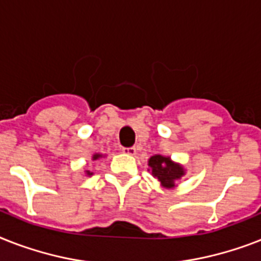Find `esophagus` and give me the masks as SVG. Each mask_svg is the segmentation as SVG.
Returning a JSON list of instances; mask_svg holds the SVG:
<instances>
[{"instance_id":"34e87169","label":"esophagus","mask_w":261,"mask_h":261,"mask_svg":"<svg viewBox=\"0 0 261 261\" xmlns=\"http://www.w3.org/2000/svg\"><path fill=\"white\" fill-rule=\"evenodd\" d=\"M122 151H123L124 154H127V155H135V154H137V149H135V147H123Z\"/></svg>"}]
</instances>
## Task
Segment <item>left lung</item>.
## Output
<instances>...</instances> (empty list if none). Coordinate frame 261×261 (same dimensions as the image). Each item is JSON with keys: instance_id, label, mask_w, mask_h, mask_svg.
<instances>
[{"instance_id": "1", "label": "left lung", "mask_w": 261, "mask_h": 261, "mask_svg": "<svg viewBox=\"0 0 261 261\" xmlns=\"http://www.w3.org/2000/svg\"><path fill=\"white\" fill-rule=\"evenodd\" d=\"M149 170L151 175L161 182V186L165 189H174L177 182L186 174L185 167L178 162H174L170 156L154 154L147 161Z\"/></svg>"}]
</instances>
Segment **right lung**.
<instances>
[{
    "label": "right lung",
    "instance_id": "1",
    "mask_svg": "<svg viewBox=\"0 0 261 261\" xmlns=\"http://www.w3.org/2000/svg\"><path fill=\"white\" fill-rule=\"evenodd\" d=\"M105 156H106V154H101V152H95V154H92V158H91V160L97 161V160H100V158H105ZM92 174H94L92 171H88V170L86 171L87 177H90V175H92Z\"/></svg>",
    "mask_w": 261,
    "mask_h": 261
}]
</instances>
